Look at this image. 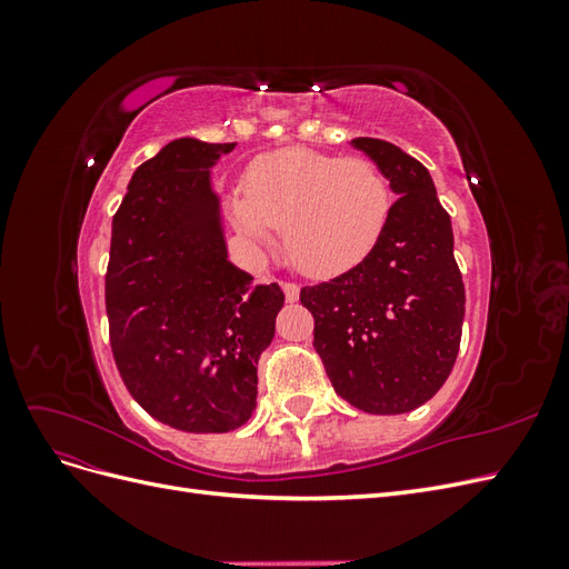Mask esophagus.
<instances>
[{
  "instance_id": "34e87169",
  "label": "esophagus",
  "mask_w": 569,
  "mask_h": 569,
  "mask_svg": "<svg viewBox=\"0 0 569 569\" xmlns=\"http://www.w3.org/2000/svg\"><path fill=\"white\" fill-rule=\"evenodd\" d=\"M282 291H284V299L289 301V303H295V301H299V284H295V282H282Z\"/></svg>"
}]
</instances>
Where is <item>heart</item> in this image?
<instances>
[{"instance_id": "1", "label": "heart", "mask_w": 569, "mask_h": 569, "mask_svg": "<svg viewBox=\"0 0 569 569\" xmlns=\"http://www.w3.org/2000/svg\"><path fill=\"white\" fill-rule=\"evenodd\" d=\"M389 211V184L372 161L306 147L258 157L247 173V192L230 197L239 232L272 247L278 228H284L291 263L313 278H335L363 263L380 242Z\"/></svg>"}]
</instances>
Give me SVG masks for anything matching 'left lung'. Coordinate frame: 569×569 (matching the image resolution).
Wrapping results in <instances>:
<instances>
[{
  "label": "left lung",
  "mask_w": 569,
  "mask_h": 569,
  "mask_svg": "<svg viewBox=\"0 0 569 569\" xmlns=\"http://www.w3.org/2000/svg\"><path fill=\"white\" fill-rule=\"evenodd\" d=\"M399 197L363 263L301 289L313 313V347L335 391L372 416L427 403L453 370L465 287L453 258L451 216L429 170L396 144L356 137Z\"/></svg>",
  "instance_id": "obj_1"
}]
</instances>
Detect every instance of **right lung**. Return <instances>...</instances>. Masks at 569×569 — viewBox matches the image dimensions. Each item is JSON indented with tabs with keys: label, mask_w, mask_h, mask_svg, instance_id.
Listing matches in <instances>:
<instances>
[{
	"label": "right lung",
	"mask_w": 569,
	"mask_h": 569,
	"mask_svg": "<svg viewBox=\"0 0 569 569\" xmlns=\"http://www.w3.org/2000/svg\"><path fill=\"white\" fill-rule=\"evenodd\" d=\"M234 149L168 142L134 170L113 216L107 270L111 351L151 418L194 435L230 432L256 410V366L282 289L228 258L211 170Z\"/></svg>",
	"instance_id": "right-lung-1"
}]
</instances>
